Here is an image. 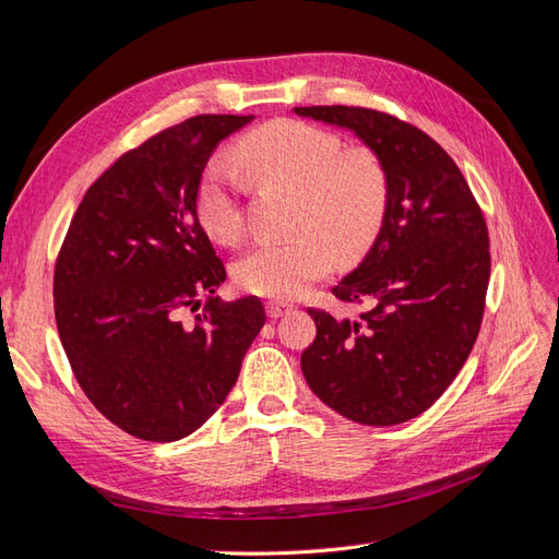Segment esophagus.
Masks as SVG:
<instances>
[{
	"instance_id": "esophagus-1",
	"label": "esophagus",
	"mask_w": 559,
	"mask_h": 559,
	"mask_svg": "<svg viewBox=\"0 0 559 559\" xmlns=\"http://www.w3.org/2000/svg\"><path fill=\"white\" fill-rule=\"evenodd\" d=\"M265 310H267V317H273V319H277V317H284V314H289V312L294 310V306H289V302H267V306H265Z\"/></svg>"
}]
</instances>
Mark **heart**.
<instances>
[{"label":"heart","instance_id":"1","mask_svg":"<svg viewBox=\"0 0 559 559\" xmlns=\"http://www.w3.org/2000/svg\"><path fill=\"white\" fill-rule=\"evenodd\" d=\"M235 160L253 179L296 191V228L302 230L292 240L253 242L233 270L242 289L265 298H296L329 273L335 251L354 257L378 235L389 177L370 151H343L333 132L308 123L273 121L245 134L235 146ZM195 210L214 240L240 238V179L228 163H210Z\"/></svg>","mask_w":559,"mask_h":559}]
</instances>
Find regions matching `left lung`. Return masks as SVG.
Here are the masks:
<instances>
[{
	"label": "left lung",
	"instance_id": "obj_1",
	"mask_svg": "<svg viewBox=\"0 0 559 559\" xmlns=\"http://www.w3.org/2000/svg\"><path fill=\"white\" fill-rule=\"evenodd\" d=\"M352 130L389 177L378 238L333 296L368 302L359 319L310 308L314 343L300 368L343 417L392 427L425 413L476 343L489 282L483 212L454 160L427 132L376 109L296 107Z\"/></svg>",
	"mask_w": 559,
	"mask_h": 559
}]
</instances>
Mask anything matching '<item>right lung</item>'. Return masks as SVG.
<instances>
[{
    "label": "right lung",
    "mask_w": 559,
    "mask_h": 559,
    "mask_svg": "<svg viewBox=\"0 0 559 559\" xmlns=\"http://www.w3.org/2000/svg\"><path fill=\"white\" fill-rule=\"evenodd\" d=\"M251 118L193 116L128 151L83 195L60 247L56 324L74 378L142 441L205 425L265 324L257 296L214 294L226 267L195 210L212 151Z\"/></svg>",
    "instance_id": "1"
}]
</instances>
